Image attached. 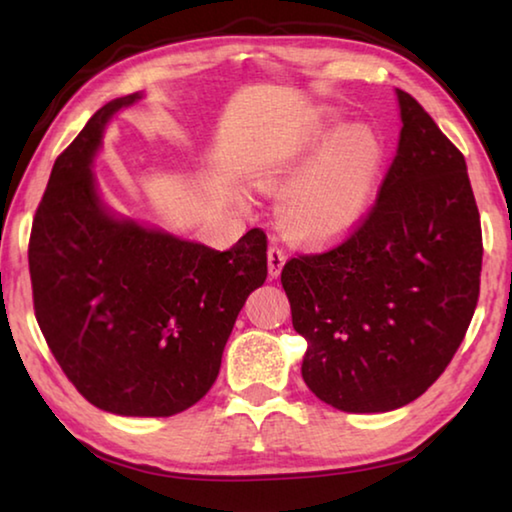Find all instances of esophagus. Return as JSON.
<instances>
[{
	"label": "esophagus",
	"instance_id": "esophagus-1",
	"mask_svg": "<svg viewBox=\"0 0 512 512\" xmlns=\"http://www.w3.org/2000/svg\"><path fill=\"white\" fill-rule=\"evenodd\" d=\"M287 262V253L280 246H271L268 248V275L277 277L282 273V266Z\"/></svg>",
	"mask_w": 512,
	"mask_h": 512
}]
</instances>
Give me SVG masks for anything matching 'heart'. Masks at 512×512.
<instances>
[{
	"label": "heart",
	"instance_id": "1",
	"mask_svg": "<svg viewBox=\"0 0 512 512\" xmlns=\"http://www.w3.org/2000/svg\"><path fill=\"white\" fill-rule=\"evenodd\" d=\"M384 144L368 126L327 124L262 173L266 192H280V223L291 237L329 241L350 232L368 212Z\"/></svg>",
	"mask_w": 512,
	"mask_h": 512
}]
</instances>
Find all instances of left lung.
I'll return each mask as SVG.
<instances>
[{
	"mask_svg": "<svg viewBox=\"0 0 512 512\" xmlns=\"http://www.w3.org/2000/svg\"><path fill=\"white\" fill-rule=\"evenodd\" d=\"M375 203L341 244L291 257L282 287L307 339L302 379L348 413L413 402L443 375L479 302L483 237L463 153L409 92Z\"/></svg>",
	"mask_w": 512,
	"mask_h": 512,
	"instance_id": "8db88e82",
	"label": "left lung"
}]
</instances>
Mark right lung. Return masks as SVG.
<instances>
[{"instance_id":"1","label":"right lung","mask_w":512,"mask_h":512,"mask_svg":"<svg viewBox=\"0 0 512 512\" xmlns=\"http://www.w3.org/2000/svg\"><path fill=\"white\" fill-rule=\"evenodd\" d=\"M137 99L106 103L56 158L29 271L42 336L76 391L103 411L169 418L216 381L239 311L268 275L266 232L221 253L103 210L92 155L106 121Z\"/></svg>"}]
</instances>
